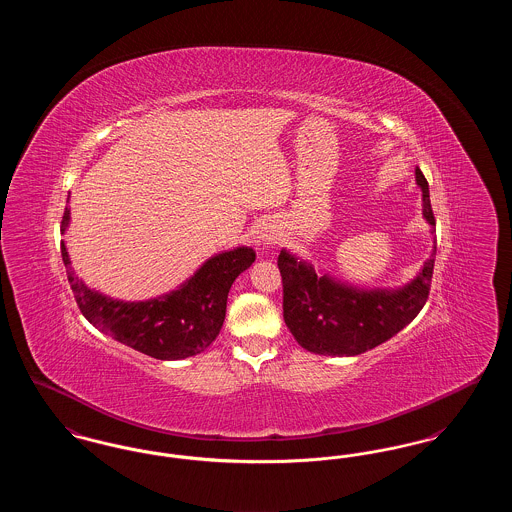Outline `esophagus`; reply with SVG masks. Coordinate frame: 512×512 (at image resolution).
<instances>
[{
  "label": "esophagus",
  "mask_w": 512,
  "mask_h": 512,
  "mask_svg": "<svg viewBox=\"0 0 512 512\" xmlns=\"http://www.w3.org/2000/svg\"><path fill=\"white\" fill-rule=\"evenodd\" d=\"M276 240V236H274V232H261V236H259V242H263V244H270V242H274Z\"/></svg>",
  "instance_id": "esophagus-1"
}]
</instances>
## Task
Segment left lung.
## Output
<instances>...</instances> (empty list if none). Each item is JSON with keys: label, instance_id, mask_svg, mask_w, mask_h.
Returning <instances> with one entry per match:
<instances>
[{"label": "left lung", "instance_id": "obj_1", "mask_svg": "<svg viewBox=\"0 0 512 512\" xmlns=\"http://www.w3.org/2000/svg\"><path fill=\"white\" fill-rule=\"evenodd\" d=\"M424 219L436 226L428 182L416 169ZM436 245L418 276L399 290H357L297 261L286 249L278 255L284 286V320L297 343L318 355L353 357L393 338L424 307L434 274Z\"/></svg>", "mask_w": 512, "mask_h": 512}]
</instances>
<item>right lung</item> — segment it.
I'll return each mask as SVG.
<instances>
[{"mask_svg": "<svg viewBox=\"0 0 512 512\" xmlns=\"http://www.w3.org/2000/svg\"><path fill=\"white\" fill-rule=\"evenodd\" d=\"M71 219L65 207L61 232ZM61 257L80 313L113 340L159 361H180L203 353L219 336L226 317V299L234 280L251 267L255 251H224L195 272L178 290L147 301H119L90 290L71 267L67 245Z\"/></svg>", "mask_w": 512, "mask_h": 512, "instance_id": "1", "label": "right lung"}]
</instances>
